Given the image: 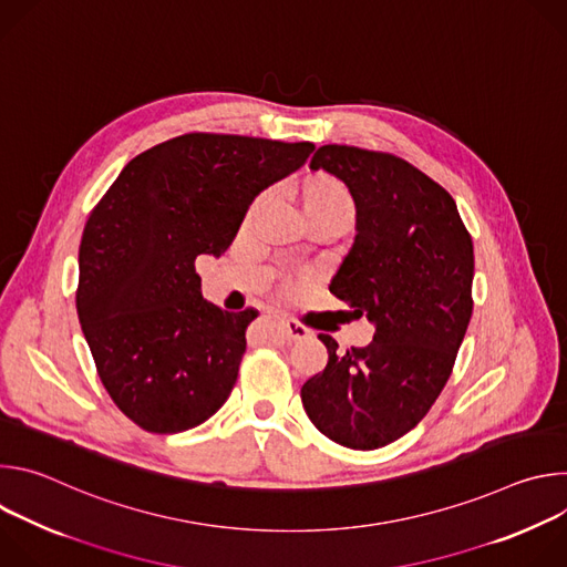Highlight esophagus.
<instances>
[{"label": "esophagus", "instance_id": "34e87169", "mask_svg": "<svg viewBox=\"0 0 567 567\" xmlns=\"http://www.w3.org/2000/svg\"><path fill=\"white\" fill-rule=\"evenodd\" d=\"M282 326H285V332H287V339H289V341H302V339H309V337L313 334L311 330H307L305 326H300V322L293 320V318L282 320Z\"/></svg>", "mask_w": 567, "mask_h": 567}]
</instances>
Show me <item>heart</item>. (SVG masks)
Instances as JSON below:
<instances>
[{
  "instance_id": "b5f03b06",
  "label": "heart",
  "mask_w": 567,
  "mask_h": 567,
  "mask_svg": "<svg viewBox=\"0 0 567 567\" xmlns=\"http://www.w3.org/2000/svg\"><path fill=\"white\" fill-rule=\"evenodd\" d=\"M352 208L348 193L334 184H316L307 193V208Z\"/></svg>"
}]
</instances>
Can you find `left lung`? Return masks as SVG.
<instances>
[{
	"label": "left lung",
	"mask_w": 567,
	"mask_h": 567,
	"mask_svg": "<svg viewBox=\"0 0 567 567\" xmlns=\"http://www.w3.org/2000/svg\"><path fill=\"white\" fill-rule=\"evenodd\" d=\"M311 171L341 179L357 235L330 291L374 326L365 348L337 354L300 388L311 424L332 442L372 451L415 429L451 377L468 328L473 241L453 197L409 161L322 145Z\"/></svg>",
	"instance_id": "1"
}]
</instances>
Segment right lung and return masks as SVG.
<instances>
[{
	"label": "right lung",
	"mask_w": 567,
	"mask_h": 567,
	"mask_svg": "<svg viewBox=\"0 0 567 567\" xmlns=\"http://www.w3.org/2000/svg\"><path fill=\"white\" fill-rule=\"evenodd\" d=\"M311 152L307 141L175 136L134 156L92 210L75 309L105 390L143 431L182 433L224 406L258 311L204 300L195 260L219 258L254 199Z\"/></svg>",
	"instance_id": "1"
}]
</instances>
